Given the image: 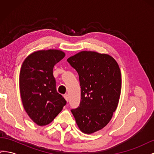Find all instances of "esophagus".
I'll list each match as a JSON object with an SVG mask.
<instances>
[{
	"label": "esophagus",
	"instance_id": "34e87169",
	"mask_svg": "<svg viewBox=\"0 0 154 154\" xmlns=\"http://www.w3.org/2000/svg\"><path fill=\"white\" fill-rule=\"evenodd\" d=\"M64 98L65 99H66V100L67 101V102H68L69 101V95L68 94H65L64 95Z\"/></svg>",
	"mask_w": 154,
	"mask_h": 154
}]
</instances>
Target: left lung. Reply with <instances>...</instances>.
I'll return each instance as SVG.
<instances>
[{
  "instance_id": "8db88e82",
  "label": "left lung",
  "mask_w": 154,
  "mask_h": 154,
  "mask_svg": "<svg viewBox=\"0 0 154 154\" xmlns=\"http://www.w3.org/2000/svg\"><path fill=\"white\" fill-rule=\"evenodd\" d=\"M77 71L81 101L71 110L78 127L92 134L105 127L112 117L119 100L122 78L118 63L110 56L82 51L67 59Z\"/></svg>"
}]
</instances>
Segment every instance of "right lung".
Masks as SVG:
<instances>
[{
  "instance_id": "add662e5",
  "label": "right lung",
  "mask_w": 154,
  "mask_h": 154,
  "mask_svg": "<svg viewBox=\"0 0 154 154\" xmlns=\"http://www.w3.org/2000/svg\"><path fill=\"white\" fill-rule=\"evenodd\" d=\"M65 57L59 50L38 51L22 63L19 85L23 106L31 119L39 126L50 123L67 101L57 91L53 70Z\"/></svg>"
}]
</instances>
